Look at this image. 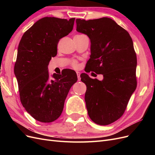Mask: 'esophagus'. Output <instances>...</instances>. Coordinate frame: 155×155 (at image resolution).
Segmentation results:
<instances>
[{
	"mask_svg": "<svg viewBox=\"0 0 155 155\" xmlns=\"http://www.w3.org/2000/svg\"><path fill=\"white\" fill-rule=\"evenodd\" d=\"M76 74H77V76H78V81H80L81 80V78H80V72H76Z\"/></svg>",
	"mask_w": 155,
	"mask_h": 155,
	"instance_id": "esophagus-1",
	"label": "esophagus"
}]
</instances>
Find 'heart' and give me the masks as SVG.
Masks as SVG:
<instances>
[{"label":"heart","mask_w":155,"mask_h":155,"mask_svg":"<svg viewBox=\"0 0 155 155\" xmlns=\"http://www.w3.org/2000/svg\"><path fill=\"white\" fill-rule=\"evenodd\" d=\"M71 65L74 67V68H78L79 67V64H78V62L76 60H73L71 61Z\"/></svg>","instance_id":"heart-1"}]
</instances>
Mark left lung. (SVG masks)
<instances>
[{
    "mask_svg": "<svg viewBox=\"0 0 155 155\" xmlns=\"http://www.w3.org/2000/svg\"><path fill=\"white\" fill-rule=\"evenodd\" d=\"M76 30L91 39V55L85 72L104 75L99 81L86 73L81 80L87 86L85 100L90 118L100 125L122 116L137 85V59L128 31L110 18L76 19Z\"/></svg>",
    "mask_w": 155,
    "mask_h": 155,
    "instance_id": "8db88e82",
    "label": "left lung"
}]
</instances>
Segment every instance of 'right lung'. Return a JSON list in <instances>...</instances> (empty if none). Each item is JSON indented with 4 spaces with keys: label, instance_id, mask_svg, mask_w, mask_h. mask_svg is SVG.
I'll use <instances>...</instances> for the list:
<instances>
[{
    "label": "right lung",
    "instance_id": "right-lung-1",
    "mask_svg": "<svg viewBox=\"0 0 155 155\" xmlns=\"http://www.w3.org/2000/svg\"><path fill=\"white\" fill-rule=\"evenodd\" d=\"M75 18L44 17L25 32L18 46L14 72L21 104L36 120L50 123L61 114L70 88L78 80L64 69L49 79L48 65L58 53L60 39L72 31Z\"/></svg>",
    "mask_w": 155,
    "mask_h": 155
}]
</instances>
